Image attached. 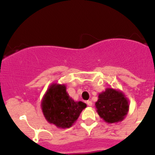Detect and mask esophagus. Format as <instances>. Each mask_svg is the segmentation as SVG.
Masks as SVG:
<instances>
[{
    "mask_svg": "<svg viewBox=\"0 0 155 155\" xmlns=\"http://www.w3.org/2000/svg\"><path fill=\"white\" fill-rule=\"evenodd\" d=\"M87 106H88V107H92V102L91 101H87Z\"/></svg>",
    "mask_w": 155,
    "mask_h": 155,
    "instance_id": "obj_1",
    "label": "esophagus"
}]
</instances>
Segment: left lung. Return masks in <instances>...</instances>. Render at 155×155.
Listing matches in <instances>:
<instances>
[{
	"label": "left lung",
	"mask_w": 155,
	"mask_h": 155,
	"mask_svg": "<svg viewBox=\"0 0 155 155\" xmlns=\"http://www.w3.org/2000/svg\"><path fill=\"white\" fill-rule=\"evenodd\" d=\"M95 107L104 121L113 124L124 119L129 111V101L121 91L107 87L99 94Z\"/></svg>",
	"instance_id": "left-lung-1"
}]
</instances>
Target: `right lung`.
<instances>
[{
  "instance_id": "add662e5",
  "label": "right lung",
  "mask_w": 155,
  "mask_h": 155,
  "mask_svg": "<svg viewBox=\"0 0 155 155\" xmlns=\"http://www.w3.org/2000/svg\"><path fill=\"white\" fill-rule=\"evenodd\" d=\"M87 107L82 101H74L69 96L64 84L51 83L43 95L41 109L49 124L57 127H70Z\"/></svg>"
}]
</instances>
